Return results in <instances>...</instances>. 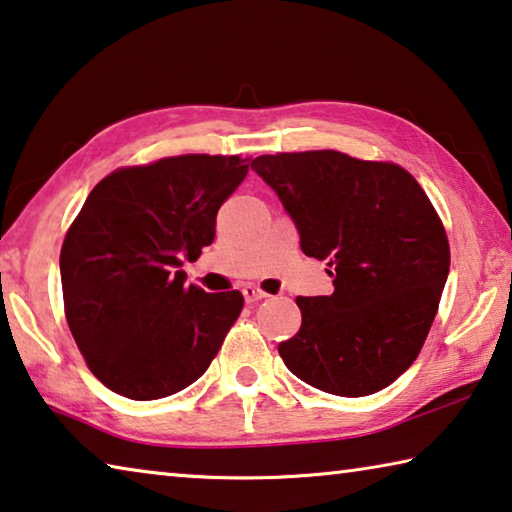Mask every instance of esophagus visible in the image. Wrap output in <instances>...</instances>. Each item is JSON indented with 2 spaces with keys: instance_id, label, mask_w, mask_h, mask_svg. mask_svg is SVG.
Here are the masks:
<instances>
[{
  "instance_id": "34e87169",
  "label": "esophagus",
  "mask_w": 512,
  "mask_h": 512,
  "mask_svg": "<svg viewBox=\"0 0 512 512\" xmlns=\"http://www.w3.org/2000/svg\"><path fill=\"white\" fill-rule=\"evenodd\" d=\"M242 295H245L247 304H256V301H261V299L267 297V292L261 290L258 286H245V288H242Z\"/></svg>"
}]
</instances>
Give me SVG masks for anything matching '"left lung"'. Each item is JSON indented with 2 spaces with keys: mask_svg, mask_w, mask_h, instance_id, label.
Wrapping results in <instances>:
<instances>
[{
  "mask_svg": "<svg viewBox=\"0 0 512 512\" xmlns=\"http://www.w3.org/2000/svg\"><path fill=\"white\" fill-rule=\"evenodd\" d=\"M251 167L335 286L329 297H297L301 329L279 345L283 363L338 397L388 388L420 356L449 274L431 199L401 165L335 149L265 154Z\"/></svg>",
  "mask_w": 512,
  "mask_h": 512,
  "instance_id": "obj_1",
  "label": "left lung"
}]
</instances>
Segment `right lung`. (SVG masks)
I'll use <instances>...</instances> for the list:
<instances>
[{
    "instance_id": "obj_1",
    "label": "right lung",
    "mask_w": 512,
    "mask_h": 512,
    "mask_svg": "<svg viewBox=\"0 0 512 512\" xmlns=\"http://www.w3.org/2000/svg\"><path fill=\"white\" fill-rule=\"evenodd\" d=\"M249 158L183 154L104 177L65 233V320L88 370L149 401L208 370L245 299L186 286L181 265L215 238V217Z\"/></svg>"
}]
</instances>
